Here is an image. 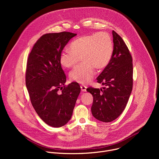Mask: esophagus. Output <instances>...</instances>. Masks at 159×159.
Returning a JSON list of instances; mask_svg holds the SVG:
<instances>
[{"label":"esophagus","instance_id":"obj_1","mask_svg":"<svg viewBox=\"0 0 159 159\" xmlns=\"http://www.w3.org/2000/svg\"><path fill=\"white\" fill-rule=\"evenodd\" d=\"M80 88H81V90L82 92H86V89H87V87L85 86V85H80Z\"/></svg>","mask_w":159,"mask_h":159}]
</instances>
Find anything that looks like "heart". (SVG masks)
<instances>
[{
    "label": "heart",
    "mask_w": 159,
    "mask_h": 159,
    "mask_svg": "<svg viewBox=\"0 0 159 159\" xmlns=\"http://www.w3.org/2000/svg\"><path fill=\"white\" fill-rule=\"evenodd\" d=\"M70 50H63L60 55V63L65 68L75 66L81 59L82 63L69 74L72 81L87 84L95 75V69L101 70L109 64L113 53L111 36L101 32L84 35L72 42Z\"/></svg>",
    "instance_id": "b5f03b06"
}]
</instances>
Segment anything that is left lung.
Masks as SVG:
<instances>
[{
    "mask_svg": "<svg viewBox=\"0 0 159 159\" xmlns=\"http://www.w3.org/2000/svg\"><path fill=\"white\" fill-rule=\"evenodd\" d=\"M113 53L111 60L98 77L103 89L89 87L93 96L91 112L102 122L116 120L124 111L133 88V63L129 51L121 37L112 31Z\"/></svg>",
    "mask_w": 159,
    "mask_h": 159,
    "instance_id": "8db88e82",
    "label": "left lung"
}]
</instances>
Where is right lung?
<instances>
[{
	"label": "right lung",
	"mask_w": 159,
	"mask_h": 159,
	"mask_svg": "<svg viewBox=\"0 0 159 159\" xmlns=\"http://www.w3.org/2000/svg\"><path fill=\"white\" fill-rule=\"evenodd\" d=\"M76 35L66 31L43 35L34 44L27 61L26 85L31 104L40 118L55 128L70 120L80 93L77 82L65 86L66 75L59 61L65 45Z\"/></svg>",
	"instance_id": "right-lung-1"
}]
</instances>
